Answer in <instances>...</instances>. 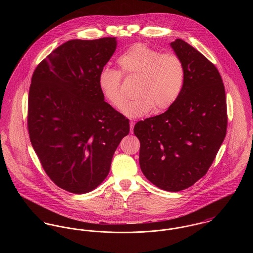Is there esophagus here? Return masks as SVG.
I'll list each match as a JSON object with an SVG mask.
<instances>
[{
    "label": "esophagus",
    "instance_id": "esophagus-1",
    "mask_svg": "<svg viewBox=\"0 0 253 253\" xmlns=\"http://www.w3.org/2000/svg\"><path fill=\"white\" fill-rule=\"evenodd\" d=\"M134 124H135L134 122H130V123H129V126H130V132H131V133L133 132V127H134Z\"/></svg>",
    "mask_w": 253,
    "mask_h": 253
}]
</instances>
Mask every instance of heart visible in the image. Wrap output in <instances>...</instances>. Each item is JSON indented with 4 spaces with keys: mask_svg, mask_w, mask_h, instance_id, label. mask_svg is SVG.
<instances>
[{
    "mask_svg": "<svg viewBox=\"0 0 253 253\" xmlns=\"http://www.w3.org/2000/svg\"><path fill=\"white\" fill-rule=\"evenodd\" d=\"M122 73L126 77H138L135 94L122 109L128 118H140L156 108L164 112L179 98L185 82V68L173 53H162L144 43H134L118 58ZM122 74L104 66L98 73V87L105 99L115 108H121L125 97L121 89Z\"/></svg>",
    "mask_w": 253,
    "mask_h": 253,
    "instance_id": "b5f03b06",
    "label": "heart"
}]
</instances>
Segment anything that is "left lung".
I'll return each mask as SVG.
<instances>
[{
    "label": "left lung",
    "instance_id": "left-lung-1",
    "mask_svg": "<svg viewBox=\"0 0 253 253\" xmlns=\"http://www.w3.org/2000/svg\"><path fill=\"white\" fill-rule=\"evenodd\" d=\"M183 62L185 82L177 101L165 113L139 121V164L158 188L178 192L208 172L227 130L225 88L216 67L181 39L170 42Z\"/></svg>",
    "mask_w": 253,
    "mask_h": 253
}]
</instances>
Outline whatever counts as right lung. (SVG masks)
I'll return each mask as SVG.
<instances>
[{
  "mask_svg": "<svg viewBox=\"0 0 253 253\" xmlns=\"http://www.w3.org/2000/svg\"><path fill=\"white\" fill-rule=\"evenodd\" d=\"M117 38L71 40L36 68L28 99L32 146L48 177L74 194L94 190L129 132V121L104 101L97 77Z\"/></svg>",
  "mask_w": 253,
  "mask_h": 253,
  "instance_id": "add662e5",
  "label": "right lung"
}]
</instances>
